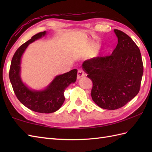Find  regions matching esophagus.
<instances>
[{"label": "esophagus", "instance_id": "1", "mask_svg": "<svg viewBox=\"0 0 152 152\" xmlns=\"http://www.w3.org/2000/svg\"><path fill=\"white\" fill-rule=\"evenodd\" d=\"M84 75H85L84 72H83L82 69H80L78 70V73H77V78H78V79L82 78V77Z\"/></svg>", "mask_w": 152, "mask_h": 152}]
</instances>
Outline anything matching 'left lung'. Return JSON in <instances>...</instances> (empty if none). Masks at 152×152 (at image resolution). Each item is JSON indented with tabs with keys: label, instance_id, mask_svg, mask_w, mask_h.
I'll return each instance as SVG.
<instances>
[{
	"label": "left lung",
	"instance_id": "left-lung-1",
	"mask_svg": "<svg viewBox=\"0 0 152 152\" xmlns=\"http://www.w3.org/2000/svg\"><path fill=\"white\" fill-rule=\"evenodd\" d=\"M114 32L118 43L112 54L92 58L82 64L93 82V101L107 110L123 107L138 94L144 72L137 45L123 31Z\"/></svg>",
	"mask_w": 152,
	"mask_h": 152
}]
</instances>
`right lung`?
<instances>
[{"label":"right lung","instance_id":"right-lung-1","mask_svg":"<svg viewBox=\"0 0 152 152\" xmlns=\"http://www.w3.org/2000/svg\"><path fill=\"white\" fill-rule=\"evenodd\" d=\"M45 34L46 31L36 34L16 50L12 59L9 78L16 96L23 104L33 111L49 114L57 111L63 104L64 90L70 83L76 82L77 70L57 76L44 91H32L21 82L19 74L22 54L28 44Z\"/></svg>","mask_w":152,"mask_h":152}]
</instances>
